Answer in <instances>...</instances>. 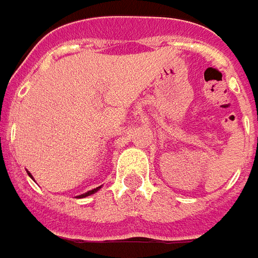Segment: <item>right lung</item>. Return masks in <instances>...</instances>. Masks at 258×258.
I'll return each instance as SVG.
<instances>
[{"mask_svg":"<svg viewBox=\"0 0 258 258\" xmlns=\"http://www.w3.org/2000/svg\"><path fill=\"white\" fill-rule=\"evenodd\" d=\"M29 175H31V174H29ZM31 177H32V175H31ZM98 189H99V186H98V188H95V189H91V191H88V192L83 194V195H80V198H85V197H88V195H91V194L97 192Z\"/></svg>","mask_w":258,"mask_h":258,"instance_id":"obj_1","label":"right lung"}]
</instances>
